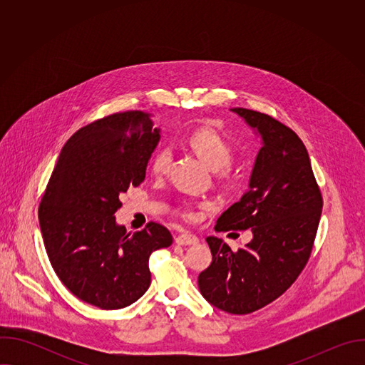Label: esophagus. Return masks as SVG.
I'll return each mask as SVG.
<instances>
[{
	"label": "esophagus",
	"mask_w": 365,
	"mask_h": 365,
	"mask_svg": "<svg viewBox=\"0 0 365 365\" xmlns=\"http://www.w3.org/2000/svg\"><path fill=\"white\" fill-rule=\"evenodd\" d=\"M197 242H199V238L193 234H189V232H183V234L176 237V244L178 245H193V244H197Z\"/></svg>",
	"instance_id": "obj_1"
}]
</instances>
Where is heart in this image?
<instances>
[{
  "mask_svg": "<svg viewBox=\"0 0 365 365\" xmlns=\"http://www.w3.org/2000/svg\"><path fill=\"white\" fill-rule=\"evenodd\" d=\"M189 144L199 158L212 170L225 169L232 158V148L230 143L214 128H197L189 137ZM173 158L170 147H163L153 155L151 170L154 175H163L168 172Z\"/></svg>",
  "mask_w": 365,
  "mask_h": 365,
  "instance_id": "b5f03b06",
  "label": "heart"
}]
</instances>
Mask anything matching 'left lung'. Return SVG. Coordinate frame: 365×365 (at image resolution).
<instances>
[{
    "instance_id": "1",
    "label": "left lung",
    "mask_w": 365,
    "mask_h": 365,
    "mask_svg": "<svg viewBox=\"0 0 365 365\" xmlns=\"http://www.w3.org/2000/svg\"><path fill=\"white\" fill-rule=\"evenodd\" d=\"M262 138L248 190L218 218L215 231L251 228L252 240L232 251L207 237L212 263L197 277L202 296L234 315L282 296L306 266L317 237L322 196L297 134L270 115L231 108Z\"/></svg>"
}]
</instances>
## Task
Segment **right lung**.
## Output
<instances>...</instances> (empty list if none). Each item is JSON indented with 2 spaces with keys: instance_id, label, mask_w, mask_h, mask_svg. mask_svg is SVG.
Listing matches in <instances>:
<instances>
[{
  "instance_id": "1",
  "label": "right lung",
  "mask_w": 365,
  "mask_h": 365,
  "mask_svg": "<svg viewBox=\"0 0 365 365\" xmlns=\"http://www.w3.org/2000/svg\"><path fill=\"white\" fill-rule=\"evenodd\" d=\"M148 114L120 113L78 130L63 145L38 207L50 264L81 300L115 310L150 286V254L173 237L148 222L134 234L114 214L120 195L137 187L160 140Z\"/></svg>"
}]
</instances>
